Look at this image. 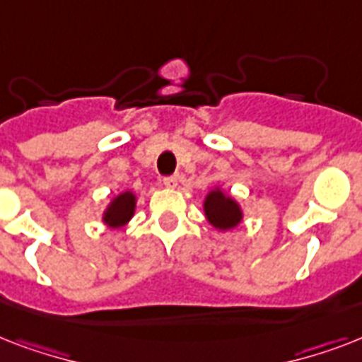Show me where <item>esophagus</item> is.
<instances>
[{
  "label": "esophagus",
  "instance_id": "esophagus-1",
  "mask_svg": "<svg viewBox=\"0 0 362 362\" xmlns=\"http://www.w3.org/2000/svg\"><path fill=\"white\" fill-rule=\"evenodd\" d=\"M163 184L169 187V189H175V187H178V184H180V176H178V175L169 176V178H165Z\"/></svg>",
  "mask_w": 362,
  "mask_h": 362
}]
</instances>
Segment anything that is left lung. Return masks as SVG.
<instances>
[{"label": "left lung", "instance_id": "left-lung-1", "mask_svg": "<svg viewBox=\"0 0 362 362\" xmlns=\"http://www.w3.org/2000/svg\"><path fill=\"white\" fill-rule=\"evenodd\" d=\"M204 218L216 231L227 233L238 227L244 220L240 203L221 186L212 187L203 201Z\"/></svg>", "mask_w": 362, "mask_h": 362}]
</instances>
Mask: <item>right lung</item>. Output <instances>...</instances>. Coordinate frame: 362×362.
I'll use <instances>...</instances> for the list:
<instances>
[{"mask_svg": "<svg viewBox=\"0 0 362 362\" xmlns=\"http://www.w3.org/2000/svg\"><path fill=\"white\" fill-rule=\"evenodd\" d=\"M135 210L136 195L131 189H124L107 203L103 214H101V221L109 229H120L129 223L131 218L135 216Z\"/></svg>", "mask_w": 362, "mask_h": 362, "instance_id": "add662e5", "label": "right lung"}]
</instances>
